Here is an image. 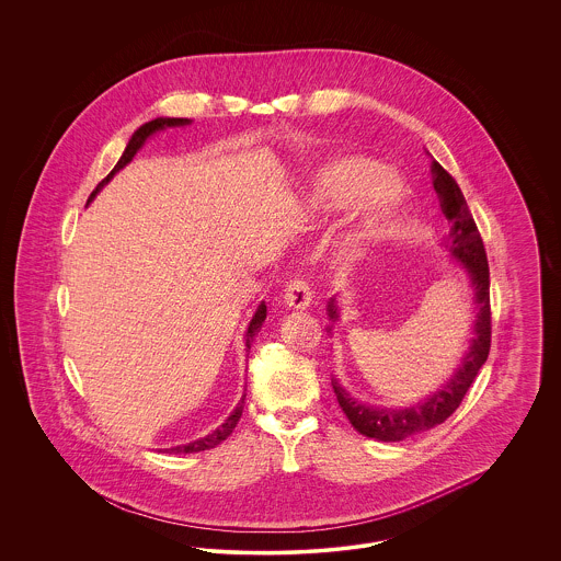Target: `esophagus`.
Listing matches in <instances>:
<instances>
[{
    "label": "esophagus",
    "mask_w": 561,
    "mask_h": 561,
    "mask_svg": "<svg viewBox=\"0 0 561 561\" xmlns=\"http://www.w3.org/2000/svg\"><path fill=\"white\" fill-rule=\"evenodd\" d=\"M284 300H286V305L290 309L305 311L311 305V288H309V284L305 279H300V277H294V279H290V284L286 286Z\"/></svg>",
    "instance_id": "esophagus-1"
}]
</instances>
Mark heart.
Returning <instances> with one entry per match:
<instances>
[{
    "label": "heart",
    "instance_id": "obj_1",
    "mask_svg": "<svg viewBox=\"0 0 561 561\" xmlns=\"http://www.w3.org/2000/svg\"><path fill=\"white\" fill-rule=\"evenodd\" d=\"M405 202L408 185L398 170L376 168V161L364 156H339L316 170L307 208L316 214L351 208V225L336 256L343 267H355L391 233Z\"/></svg>",
    "mask_w": 561,
    "mask_h": 561
}]
</instances>
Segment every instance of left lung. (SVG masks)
I'll use <instances>...</instances> for the list:
<instances>
[{
  "instance_id": "obj_1",
  "label": "left lung",
  "mask_w": 561,
  "mask_h": 561,
  "mask_svg": "<svg viewBox=\"0 0 561 561\" xmlns=\"http://www.w3.org/2000/svg\"><path fill=\"white\" fill-rule=\"evenodd\" d=\"M431 174H433V188L439 197L442 213L448 218L450 231L439 240V245L448 252L454 263L462 265L469 275L471 288H473V302H476V320L471 328V341L465 351L458 368L450 374V378L431 393L425 401H419L410 408H387V405H370L364 401L355 400L347 389L332 378V389L336 393V400L341 403L343 412L347 414L348 423L366 437H373L378 442H401L405 437H412L416 433H423L428 428L442 425L454 410L460 405L462 398L467 396L471 382L480 373L481 366L488 359L490 353V268L483 250L478 225L469 213V206L465 202V195L456 185L453 176L437 163L431 161ZM328 318L339 321L341 309L336 296L328 302ZM332 325H328V332H332Z\"/></svg>"
}]
</instances>
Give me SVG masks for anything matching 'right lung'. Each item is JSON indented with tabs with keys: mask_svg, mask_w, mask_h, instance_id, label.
<instances>
[{
	"mask_svg": "<svg viewBox=\"0 0 561 561\" xmlns=\"http://www.w3.org/2000/svg\"><path fill=\"white\" fill-rule=\"evenodd\" d=\"M191 124V119L187 117H156V119H151V122H147V124H142L136 133L133 134V138L128 140V145H126V151L122 153V158L119 161L115 163V168L111 170L107 174V179H103L101 183H99V187L92 191V195L88 197V204L96 197V193L101 191V188L107 185L108 181L122 170V168H126L130 161H133L134 156L142 149V145L147 142V138H151L153 134L161 133V130H165V128H181V126H188ZM267 318V305H265V300L259 305V309L254 311V316H252V320L248 323V328H245V334H243V343H245V351L250 348V345L254 343V336L261 332V328H263V321ZM243 401H245V393L241 396L240 403L236 405V410L227 416V421L220 425V427L214 428L213 433H208L206 437H199V439H195V442H188V444H183V446H174V448H168V453L170 454H191V453H202V450H210L214 446H218L220 442H225L231 433H233V428L238 427V423H240L241 412H243Z\"/></svg>",
	"mask_w": 561,
	"mask_h": 561,
	"instance_id": "1",
	"label": "right lung"
}]
</instances>
